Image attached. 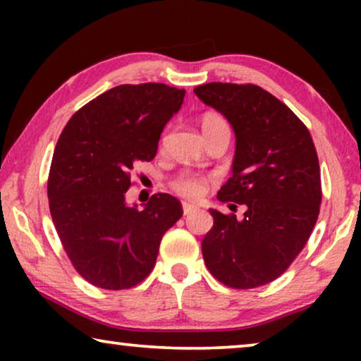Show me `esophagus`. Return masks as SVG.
Instances as JSON below:
<instances>
[{
    "instance_id": "1",
    "label": "esophagus",
    "mask_w": 361,
    "mask_h": 361,
    "mask_svg": "<svg viewBox=\"0 0 361 361\" xmlns=\"http://www.w3.org/2000/svg\"><path fill=\"white\" fill-rule=\"evenodd\" d=\"M182 210H184V215H192L194 212L199 210V207L189 204V202H182Z\"/></svg>"
}]
</instances>
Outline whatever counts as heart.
I'll list each match as a JSON object with an SVG mask.
<instances>
[{"label":"heart","instance_id":"b5f03b06","mask_svg":"<svg viewBox=\"0 0 361 361\" xmlns=\"http://www.w3.org/2000/svg\"><path fill=\"white\" fill-rule=\"evenodd\" d=\"M212 128H228V123L224 116L216 115V113H207L202 120V130H212ZM210 179L207 176H202L199 172H180L171 180V187L176 194H179L184 199L197 200L205 195L207 187H209Z\"/></svg>","mask_w":361,"mask_h":361}]
</instances>
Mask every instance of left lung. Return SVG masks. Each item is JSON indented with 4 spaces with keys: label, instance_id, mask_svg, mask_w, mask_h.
I'll use <instances>...</instances> for the list:
<instances>
[{
    "label": "left lung",
    "instance_id": "obj_1",
    "mask_svg": "<svg viewBox=\"0 0 361 361\" xmlns=\"http://www.w3.org/2000/svg\"><path fill=\"white\" fill-rule=\"evenodd\" d=\"M194 92L236 136L233 176L216 199L246 209L243 219L210 210L205 266L228 288L269 284L302 251L317 221L322 185L312 136L288 105L253 83L212 82Z\"/></svg>",
    "mask_w": 361,
    "mask_h": 361
}]
</instances>
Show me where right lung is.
Wrapping results in <instances>:
<instances>
[{"label": "right lung", "instance_id": "1", "mask_svg": "<svg viewBox=\"0 0 361 361\" xmlns=\"http://www.w3.org/2000/svg\"><path fill=\"white\" fill-rule=\"evenodd\" d=\"M184 97L164 83L118 85L82 106L59 137L49 209L73 268L97 288L130 289L146 279L162 235L184 214L169 194L152 195L142 210L126 204L133 167L154 159Z\"/></svg>", "mask_w": 361, "mask_h": 361}]
</instances>
